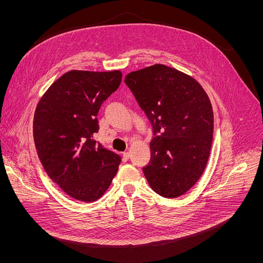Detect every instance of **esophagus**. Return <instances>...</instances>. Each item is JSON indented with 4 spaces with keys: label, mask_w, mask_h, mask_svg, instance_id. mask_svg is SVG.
<instances>
[{
    "label": "esophagus",
    "mask_w": 263,
    "mask_h": 263,
    "mask_svg": "<svg viewBox=\"0 0 263 263\" xmlns=\"http://www.w3.org/2000/svg\"><path fill=\"white\" fill-rule=\"evenodd\" d=\"M129 158H130V154H129V153H124V154H123V161H124V162L128 161Z\"/></svg>",
    "instance_id": "obj_1"
}]
</instances>
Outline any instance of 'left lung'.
I'll list each match as a JSON object with an SVG mask.
<instances>
[{
	"mask_svg": "<svg viewBox=\"0 0 263 263\" xmlns=\"http://www.w3.org/2000/svg\"><path fill=\"white\" fill-rule=\"evenodd\" d=\"M153 126L151 157L142 168L155 192L178 197L201 178L214 132L211 101L201 84L181 71L155 65L125 77Z\"/></svg>",
	"mask_w": 263,
	"mask_h": 263,
	"instance_id": "obj_1",
	"label": "left lung"
}]
</instances>
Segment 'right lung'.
I'll return each instance as SVG.
<instances>
[{"label":"right lung","instance_id":"obj_1","mask_svg":"<svg viewBox=\"0 0 263 263\" xmlns=\"http://www.w3.org/2000/svg\"><path fill=\"white\" fill-rule=\"evenodd\" d=\"M122 76L118 70L69 71L50 85L35 110L39 160L48 177L76 200L97 201L122 161L93 138L102 103L118 89Z\"/></svg>","mask_w":263,"mask_h":263}]
</instances>
